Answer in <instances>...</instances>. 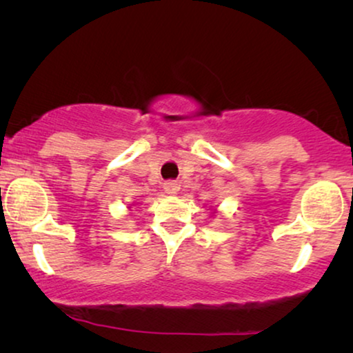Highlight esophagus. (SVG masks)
Instances as JSON below:
<instances>
[{"label":"esophagus","mask_w":353,"mask_h":353,"mask_svg":"<svg viewBox=\"0 0 353 353\" xmlns=\"http://www.w3.org/2000/svg\"><path fill=\"white\" fill-rule=\"evenodd\" d=\"M178 190H180V185H178L176 181L168 180V181L163 183V191H165L167 194H176Z\"/></svg>","instance_id":"esophagus-1"}]
</instances>
